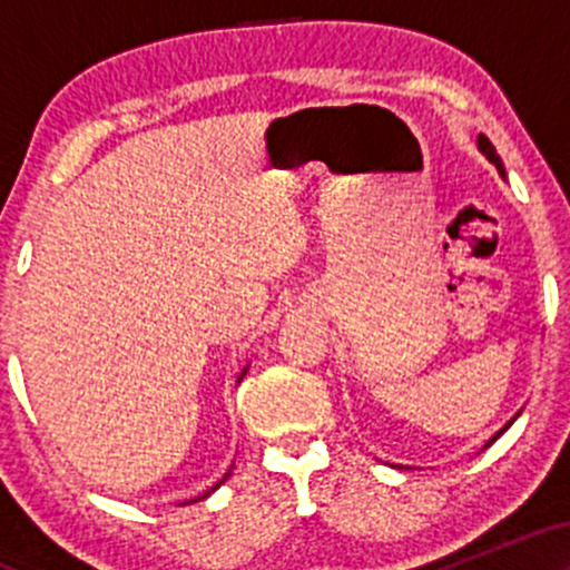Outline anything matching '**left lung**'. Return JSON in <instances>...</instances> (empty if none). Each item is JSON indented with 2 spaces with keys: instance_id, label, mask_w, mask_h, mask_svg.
I'll use <instances>...</instances> for the list:
<instances>
[{
  "instance_id": "obj_1",
  "label": "left lung",
  "mask_w": 570,
  "mask_h": 570,
  "mask_svg": "<svg viewBox=\"0 0 570 570\" xmlns=\"http://www.w3.org/2000/svg\"><path fill=\"white\" fill-rule=\"evenodd\" d=\"M476 147H480V153H482V155H485V158H488L490 163H493V166H495V168H499V171L503 174V163H501V158H499V153H495V147H493V144H490V139H488V136H482V134H480V139H476ZM517 415H520V412H517ZM512 421H514V417H512ZM512 421H509V423H507V426H503V429L499 431V434H495V436H493V440H490V442H495V440H499V436L503 434V431H507L509 426H512ZM490 442H488V444H490Z\"/></svg>"
}]
</instances>
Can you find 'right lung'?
Segmentation results:
<instances>
[{
    "label": "right lung",
    "instance_id": "right-lung-1",
    "mask_svg": "<svg viewBox=\"0 0 570 570\" xmlns=\"http://www.w3.org/2000/svg\"><path fill=\"white\" fill-rule=\"evenodd\" d=\"M244 375H246V370H244V372H240V377H244ZM240 377H238V381H240ZM227 476H230V472H227L225 476H222V480H219V482H217V485H214L212 490H206V493H203V495H198V499H193V501H203V499H208V495H212V493H214V490H217V488L222 485V482H225V480H227ZM193 501H185V503H193Z\"/></svg>",
    "mask_w": 570,
    "mask_h": 570
}]
</instances>
